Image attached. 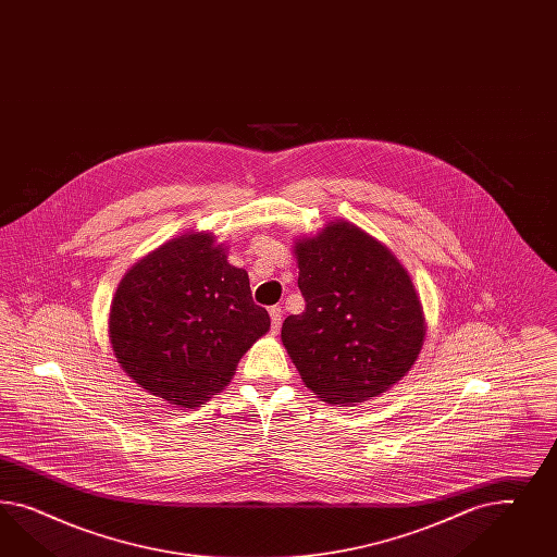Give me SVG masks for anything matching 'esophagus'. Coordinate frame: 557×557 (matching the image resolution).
<instances>
[{"mask_svg":"<svg viewBox=\"0 0 557 557\" xmlns=\"http://www.w3.org/2000/svg\"><path fill=\"white\" fill-rule=\"evenodd\" d=\"M282 314H284V312H282V306H271V333H273V335H277V333H280V326H282Z\"/></svg>","mask_w":557,"mask_h":557,"instance_id":"obj_1","label":"esophagus"}]
</instances>
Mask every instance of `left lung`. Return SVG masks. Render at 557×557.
Wrapping results in <instances>:
<instances>
[{
    "mask_svg": "<svg viewBox=\"0 0 557 557\" xmlns=\"http://www.w3.org/2000/svg\"><path fill=\"white\" fill-rule=\"evenodd\" d=\"M302 314L282 341L304 384L331 405L370 400L396 384L419 357L424 317L400 261L349 222L296 243Z\"/></svg>",
    "mask_w": 557,
    "mask_h": 557,
    "instance_id": "1",
    "label": "left lung"
}]
</instances>
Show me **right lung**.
I'll return each mask as SVG.
<instances>
[{
  "mask_svg": "<svg viewBox=\"0 0 557 557\" xmlns=\"http://www.w3.org/2000/svg\"><path fill=\"white\" fill-rule=\"evenodd\" d=\"M270 331L247 271L214 236L173 238L120 282L110 341L122 370L169 405L200 406L231 382L238 359Z\"/></svg>",
  "mask_w": 557,
  "mask_h": 557,
  "instance_id": "right-lung-1",
  "label": "right lung"
}]
</instances>
